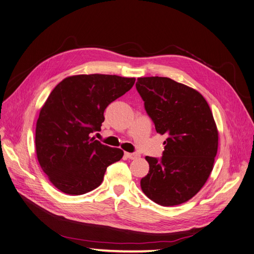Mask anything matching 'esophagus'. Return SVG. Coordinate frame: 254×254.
Listing matches in <instances>:
<instances>
[{
    "mask_svg": "<svg viewBox=\"0 0 254 254\" xmlns=\"http://www.w3.org/2000/svg\"><path fill=\"white\" fill-rule=\"evenodd\" d=\"M125 156L128 158V159H130V160H135V159H137V158H139L140 157V155L139 154H137V153H125Z\"/></svg>",
    "mask_w": 254,
    "mask_h": 254,
    "instance_id": "34e87169",
    "label": "esophagus"
}]
</instances>
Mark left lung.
I'll use <instances>...</instances> for the list:
<instances>
[{"label":"left lung","instance_id":"1","mask_svg":"<svg viewBox=\"0 0 254 254\" xmlns=\"http://www.w3.org/2000/svg\"><path fill=\"white\" fill-rule=\"evenodd\" d=\"M136 89L156 131L166 134L160 160L141 178L144 195L162 206L191 199L209 177L218 147V131L207 101L195 89L165 77L138 78Z\"/></svg>","mask_w":254,"mask_h":254}]
</instances>
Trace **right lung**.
<instances>
[{
    "mask_svg": "<svg viewBox=\"0 0 254 254\" xmlns=\"http://www.w3.org/2000/svg\"><path fill=\"white\" fill-rule=\"evenodd\" d=\"M135 78L77 74L64 79L42 107L36 126V153L50 183L67 195H83L102 183L121 148L90 137L100 131L104 110L129 91Z\"/></svg>",
    "mask_w": 254,
    "mask_h": 254,
    "instance_id": "1",
    "label": "right lung"
}]
</instances>
